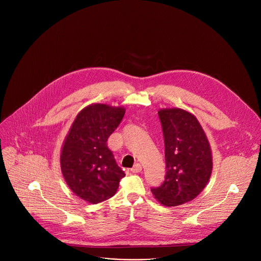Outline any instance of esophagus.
I'll list each match as a JSON object with an SVG mask.
<instances>
[{
	"instance_id": "1",
	"label": "esophagus",
	"mask_w": 261,
	"mask_h": 261,
	"mask_svg": "<svg viewBox=\"0 0 261 261\" xmlns=\"http://www.w3.org/2000/svg\"><path fill=\"white\" fill-rule=\"evenodd\" d=\"M142 170V167H141V165L139 164V163H136L132 168H131V171L133 172V173H138V172H140Z\"/></svg>"
}]
</instances>
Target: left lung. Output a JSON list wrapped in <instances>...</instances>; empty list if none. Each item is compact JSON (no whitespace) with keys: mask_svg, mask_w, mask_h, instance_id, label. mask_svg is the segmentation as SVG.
Returning a JSON list of instances; mask_svg holds the SVG:
<instances>
[{"mask_svg":"<svg viewBox=\"0 0 261 261\" xmlns=\"http://www.w3.org/2000/svg\"><path fill=\"white\" fill-rule=\"evenodd\" d=\"M164 147V181L152 192L165 206L194 199L206 186L213 168L208 140L197 119L179 108L158 111Z\"/></svg>","mask_w":261,"mask_h":261,"instance_id":"8db88e82","label":"left lung"}]
</instances>
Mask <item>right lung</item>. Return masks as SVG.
I'll use <instances>...</instances> for the list:
<instances>
[{
  "label": "right lung",
  "mask_w": 261,
  "mask_h": 261,
  "mask_svg": "<svg viewBox=\"0 0 261 261\" xmlns=\"http://www.w3.org/2000/svg\"><path fill=\"white\" fill-rule=\"evenodd\" d=\"M125 115L123 107L92 104L74 120L61 153V168L69 188L90 203L113 197L125 176L107 139Z\"/></svg>",
  "instance_id": "1"
}]
</instances>
